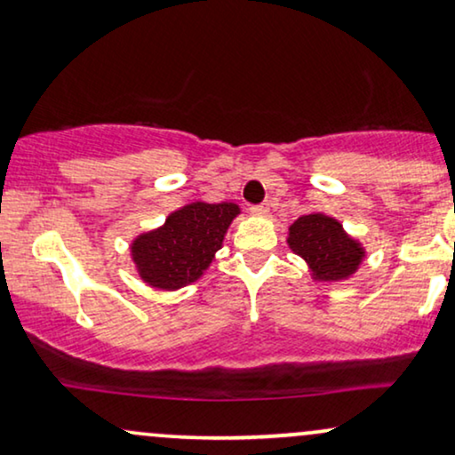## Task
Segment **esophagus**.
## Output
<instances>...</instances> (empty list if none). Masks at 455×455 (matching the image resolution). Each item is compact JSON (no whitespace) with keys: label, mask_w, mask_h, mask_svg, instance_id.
<instances>
[{"label":"esophagus","mask_w":455,"mask_h":455,"mask_svg":"<svg viewBox=\"0 0 455 455\" xmlns=\"http://www.w3.org/2000/svg\"><path fill=\"white\" fill-rule=\"evenodd\" d=\"M250 212L254 216H268L270 214V205L268 204H262V205H251Z\"/></svg>","instance_id":"esophagus-1"}]
</instances>
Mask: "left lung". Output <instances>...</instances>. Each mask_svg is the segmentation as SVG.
I'll list each match as a JSON object with an SVG mask.
<instances>
[{"label":"left lung","instance_id":"obj_1","mask_svg":"<svg viewBox=\"0 0 455 455\" xmlns=\"http://www.w3.org/2000/svg\"><path fill=\"white\" fill-rule=\"evenodd\" d=\"M287 245L308 264L310 277L327 283L353 277L367 254L363 243L350 237L340 220L323 212L298 218L287 228Z\"/></svg>","mask_w":455,"mask_h":455}]
</instances>
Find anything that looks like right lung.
Instances as JSON below:
<instances>
[{
	"instance_id": "obj_1",
	"label": "right lung",
	"mask_w": 455,
	"mask_h": 455,
	"mask_svg": "<svg viewBox=\"0 0 455 455\" xmlns=\"http://www.w3.org/2000/svg\"><path fill=\"white\" fill-rule=\"evenodd\" d=\"M241 214L233 201H193L165 218L161 227L132 239L130 256L142 283L176 291L204 277L222 247L231 222Z\"/></svg>"
}]
</instances>
